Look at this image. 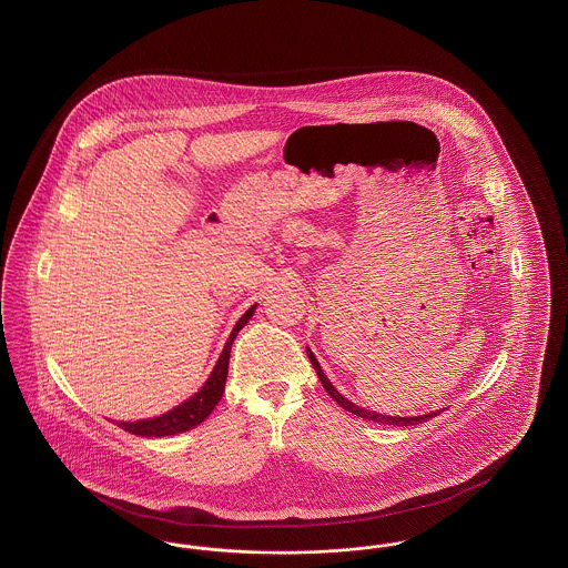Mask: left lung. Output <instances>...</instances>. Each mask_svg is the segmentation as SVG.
Instances as JSON below:
<instances>
[{
	"label": "left lung",
	"instance_id": "left-lung-1",
	"mask_svg": "<svg viewBox=\"0 0 568 568\" xmlns=\"http://www.w3.org/2000/svg\"><path fill=\"white\" fill-rule=\"evenodd\" d=\"M308 359H311V364L315 367V372H317L318 381H321V385L323 388L329 393V397L341 406L342 409H346V412H351V414H357V416H362L365 420H374V423H381V425H397V427H408V425H418V423H425V420H429L433 416H437L442 409H437V412H432V414H425V416H385V414H378V412H369V409L359 408V406H355V404H351L348 399H344L341 393L334 388V385L327 381V376L323 374V369H321V365H318L317 359H315V355L308 351Z\"/></svg>",
	"mask_w": 568,
	"mask_h": 568
}]
</instances>
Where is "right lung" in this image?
<instances>
[{
  "label": "right lung",
  "mask_w": 568,
  "mask_h": 568,
  "mask_svg": "<svg viewBox=\"0 0 568 568\" xmlns=\"http://www.w3.org/2000/svg\"><path fill=\"white\" fill-rule=\"evenodd\" d=\"M253 311H255V306H251L250 311L239 318V323L234 325V329H232V334H230L226 346H224L217 364L213 367L211 376L206 378L203 388L194 397H190L187 402H183L182 406L162 414L159 418L139 420V423H118V427L124 429V432L133 433V435H141V437H164V435H175V433L187 432V429L201 425L204 418L217 406V402L222 399V393H224V386H226L227 359H230L232 342L236 338V334L247 325Z\"/></svg>",
  "instance_id": "add662e5"
}]
</instances>
